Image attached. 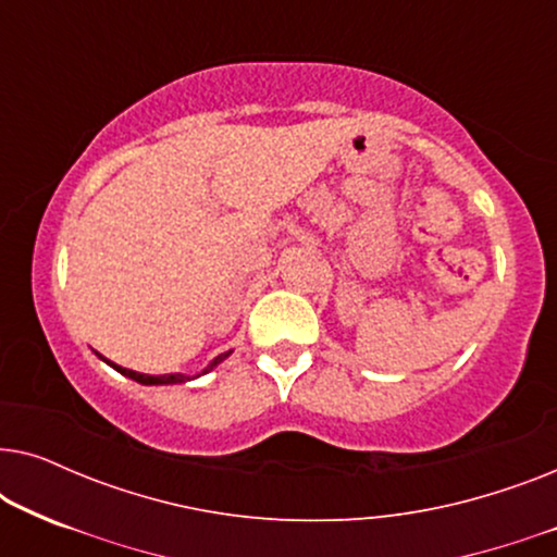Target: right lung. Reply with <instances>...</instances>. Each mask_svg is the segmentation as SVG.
Here are the masks:
<instances>
[{
    "instance_id": "1",
    "label": "right lung",
    "mask_w": 557,
    "mask_h": 557,
    "mask_svg": "<svg viewBox=\"0 0 557 557\" xmlns=\"http://www.w3.org/2000/svg\"><path fill=\"white\" fill-rule=\"evenodd\" d=\"M231 355V352H225V355H218L215 360H212L208 368H205L200 375H205V372H210L212 368H218L220 362L225 360V357ZM109 362V360H106ZM113 370H119L121 375H126V377H132V380H136V383H141V385H174V383H187V380H193L189 375H182V372H174V375H144V372H136V370H128V368H121V364H116V362H109ZM200 375H195V377H200Z\"/></svg>"
}]
</instances>
